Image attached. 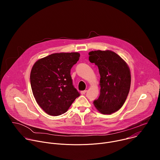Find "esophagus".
Here are the masks:
<instances>
[{"label":"esophagus","mask_w":160,"mask_h":160,"mask_svg":"<svg viewBox=\"0 0 160 160\" xmlns=\"http://www.w3.org/2000/svg\"><path fill=\"white\" fill-rule=\"evenodd\" d=\"M86 92H87V90H83V91H81V94H82V95H83V94H85V93H86Z\"/></svg>","instance_id":"obj_1"}]
</instances>
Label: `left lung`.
Returning <instances> with one entry per match:
<instances>
[{"instance_id":"left-lung-1","label":"left lung","mask_w":160,"mask_h":160,"mask_svg":"<svg viewBox=\"0 0 160 160\" xmlns=\"http://www.w3.org/2000/svg\"><path fill=\"white\" fill-rule=\"evenodd\" d=\"M88 54L90 62L98 66L101 77L100 95L94 104L101 113L110 115L119 110L127 99L131 83L129 68L111 51H94Z\"/></svg>"}]
</instances>
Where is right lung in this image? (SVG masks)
<instances>
[{"instance_id": "add662e5", "label": "right lung", "mask_w": 160, "mask_h": 160, "mask_svg": "<svg viewBox=\"0 0 160 160\" xmlns=\"http://www.w3.org/2000/svg\"><path fill=\"white\" fill-rule=\"evenodd\" d=\"M80 56L78 52L55 53L34 64L30 73L33 94L48 115L59 116L66 112L80 96L70 74Z\"/></svg>"}]
</instances>
